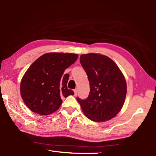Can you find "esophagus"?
<instances>
[{
  "label": "esophagus",
  "instance_id": "esophagus-1",
  "mask_svg": "<svg viewBox=\"0 0 156 156\" xmlns=\"http://www.w3.org/2000/svg\"><path fill=\"white\" fill-rule=\"evenodd\" d=\"M73 91H74V95H75V96H76V95H77V93H78V89H75L74 90H73Z\"/></svg>",
  "mask_w": 156,
  "mask_h": 156
}]
</instances>
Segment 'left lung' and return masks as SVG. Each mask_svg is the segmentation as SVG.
Instances as JSON below:
<instances>
[{
  "label": "left lung",
  "mask_w": 156,
  "mask_h": 156,
  "mask_svg": "<svg viewBox=\"0 0 156 156\" xmlns=\"http://www.w3.org/2000/svg\"><path fill=\"white\" fill-rule=\"evenodd\" d=\"M80 62L87 75L90 92L85 100L78 97L83 113L96 122L111 120L122 109L126 83L118 65L104 55L83 54Z\"/></svg>",
  "instance_id": "obj_1"
}]
</instances>
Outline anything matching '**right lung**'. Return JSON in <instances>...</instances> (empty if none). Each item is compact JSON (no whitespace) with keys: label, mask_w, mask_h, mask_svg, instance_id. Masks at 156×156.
Segmentation results:
<instances>
[{"label":"right lung","mask_w":156,"mask_h":156,"mask_svg":"<svg viewBox=\"0 0 156 156\" xmlns=\"http://www.w3.org/2000/svg\"><path fill=\"white\" fill-rule=\"evenodd\" d=\"M77 58L75 54L47 53L31 64L20 87L21 97L29 109L38 114L49 115L59 109L61 97L74 95L67 88L69 75L64 72Z\"/></svg>","instance_id":"obj_1"}]
</instances>
